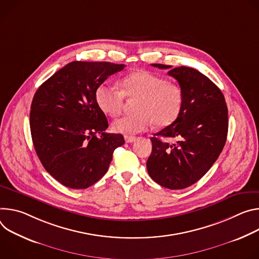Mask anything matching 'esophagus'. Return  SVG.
Instances as JSON below:
<instances>
[{
    "instance_id": "esophagus-1",
    "label": "esophagus",
    "mask_w": 259,
    "mask_h": 259,
    "mask_svg": "<svg viewBox=\"0 0 259 259\" xmlns=\"http://www.w3.org/2000/svg\"><path fill=\"white\" fill-rule=\"evenodd\" d=\"M124 139H125L126 143H133V142H135L137 140V138L133 137V136H126Z\"/></svg>"
}]
</instances>
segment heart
<instances>
[{
	"label": "heart",
	"mask_w": 259,
	"mask_h": 259,
	"mask_svg": "<svg viewBox=\"0 0 259 259\" xmlns=\"http://www.w3.org/2000/svg\"><path fill=\"white\" fill-rule=\"evenodd\" d=\"M120 86L121 91L104 83L95 94L99 108L109 116H117L122 111L124 98L138 99V113L115 119L112 123L114 132L132 136L146 131L152 123L157 127L167 126L179 117L183 92L178 84L141 70L122 78Z\"/></svg>",
	"instance_id": "heart-1"
}]
</instances>
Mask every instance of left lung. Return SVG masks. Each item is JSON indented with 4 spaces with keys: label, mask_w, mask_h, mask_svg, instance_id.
Listing matches in <instances>:
<instances>
[{
    "label": "left lung",
    "mask_w": 259,
    "mask_h": 259,
    "mask_svg": "<svg viewBox=\"0 0 259 259\" xmlns=\"http://www.w3.org/2000/svg\"><path fill=\"white\" fill-rule=\"evenodd\" d=\"M169 69L183 92L179 117L153 135L147 160L149 176L168 189L186 188L202 178L226 142L228 112L221 91L204 74L188 67L151 64ZM170 140L167 141V140Z\"/></svg>",
    "instance_id": "left-lung-1"
}]
</instances>
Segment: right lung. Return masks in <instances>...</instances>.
Segmentation results:
<instances>
[{"instance_id":"1","label":"right lung","mask_w":259,"mask_h":259,"mask_svg":"<svg viewBox=\"0 0 259 259\" xmlns=\"http://www.w3.org/2000/svg\"><path fill=\"white\" fill-rule=\"evenodd\" d=\"M124 65L72 62L36 92L30 126L36 153L48 173L73 189L89 188L108 170L114 150L124 144L108 134L107 117L96 102V90Z\"/></svg>"}]
</instances>
